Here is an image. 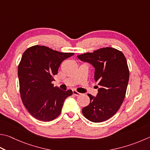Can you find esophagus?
<instances>
[{"instance_id": "1", "label": "esophagus", "mask_w": 150, "mask_h": 150, "mask_svg": "<svg viewBox=\"0 0 150 150\" xmlns=\"http://www.w3.org/2000/svg\"><path fill=\"white\" fill-rule=\"evenodd\" d=\"M73 95H75V96H79V95L81 94V93H79V92H78L77 91H76L75 90H73Z\"/></svg>"}]
</instances>
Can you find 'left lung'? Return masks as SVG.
I'll use <instances>...</instances> for the list:
<instances>
[{"mask_svg": "<svg viewBox=\"0 0 150 150\" xmlns=\"http://www.w3.org/2000/svg\"><path fill=\"white\" fill-rule=\"evenodd\" d=\"M77 57L94 67V81L100 86L96 96L88 94L91 102L83 108V115L94 122L108 120L117 113L125 99L129 79L127 59L121 51L110 47Z\"/></svg>", "mask_w": 150, "mask_h": 150, "instance_id": "1", "label": "left lung"}]
</instances>
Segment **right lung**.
I'll list each match as a JSON object with an SVG mask.
<instances>
[{
	"label": "right lung",
	"instance_id": "add662e5",
	"mask_svg": "<svg viewBox=\"0 0 150 150\" xmlns=\"http://www.w3.org/2000/svg\"><path fill=\"white\" fill-rule=\"evenodd\" d=\"M73 53H64L45 46L35 45L24 52L18 66L21 100L29 113L37 119L50 121L62 111L71 90L62 91L52 81L64 59Z\"/></svg>",
	"mask_w": 150,
	"mask_h": 150
}]
</instances>
